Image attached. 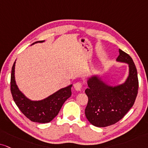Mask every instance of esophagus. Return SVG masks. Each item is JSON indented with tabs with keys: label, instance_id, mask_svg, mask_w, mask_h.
<instances>
[{
	"label": "esophagus",
	"instance_id": "obj_1",
	"mask_svg": "<svg viewBox=\"0 0 148 148\" xmlns=\"http://www.w3.org/2000/svg\"><path fill=\"white\" fill-rule=\"evenodd\" d=\"M82 87V84L80 82H76L75 84H74V88L76 90H81Z\"/></svg>",
	"mask_w": 148,
	"mask_h": 148
}]
</instances>
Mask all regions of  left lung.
Listing matches in <instances>:
<instances>
[{
  "instance_id": "obj_1",
  "label": "left lung",
  "mask_w": 148,
  "mask_h": 148,
  "mask_svg": "<svg viewBox=\"0 0 148 148\" xmlns=\"http://www.w3.org/2000/svg\"><path fill=\"white\" fill-rule=\"evenodd\" d=\"M116 61L128 64L129 75L122 84L112 86L103 82L97 75L87 80L88 104L85 115L91 124L97 127H106L116 123L125 115L134 105L137 96L138 80L135 64L132 58L119 49Z\"/></svg>"
}]
</instances>
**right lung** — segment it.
Returning <instances> with one entry per match:
<instances>
[{"label":"right lung","mask_w":148,"mask_h":148,"mask_svg":"<svg viewBox=\"0 0 148 148\" xmlns=\"http://www.w3.org/2000/svg\"><path fill=\"white\" fill-rule=\"evenodd\" d=\"M38 41L33 43L43 42ZM15 64L14 63L11 74V92L13 99L20 110L32 121L45 123L52 121L58 115L60 109L71 95L72 84L60 89L48 97L40 101H32L25 97L18 88L15 80Z\"/></svg>","instance_id":"add662e5"}]
</instances>
